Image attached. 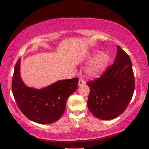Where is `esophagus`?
Segmentation results:
<instances>
[{
	"label": "esophagus",
	"mask_w": 149,
	"mask_h": 149,
	"mask_svg": "<svg viewBox=\"0 0 149 149\" xmlns=\"http://www.w3.org/2000/svg\"><path fill=\"white\" fill-rule=\"evenodd\" d=\"M84 84H85V81L84 80L82 79H79V82H78V85H79V86H82V85Z\"/></svg>",
	"instance_id": "esophagus-1"
}]
</instances>
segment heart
Instances as JSON below:
<instances>
[{
  "label": "heart",
  "mask_w": 149,
  "mask_h": 149,
  "mask_svg": "<svg viewBox=\"0 0 149 149\" xmlns=\"http://www.w3.org/2000/svg\"><path fill=\"white\" fill-rule=\"evenodd\" d=\"M98 52H95L93 54V60L86 69V74L91 77H96L99 76L105 70L109 62V56L108 54L105 52H100L96 54ZM92 58H90L91 61Z\"/></svg>",
  "instance_id": "b5f03b06"
}]
</instances>
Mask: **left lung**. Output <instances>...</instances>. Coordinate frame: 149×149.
I'll use <instances>...</instances> for the list:
<instances>
[{
	"instance_id": "8db88e82",
	"label": "left lung",
	"mask_w": 149,
	"mask_h": 149,
	"mask_svg": "<svg viewBox=\"0 0 149 149\" xmlns=\"http://www.w3.org/2000/svg\"><path fill=\"white\" fill-rule=\"evenodd\" d=\"M88 109L97 118L109 120L127 108L134 91V76L129 55L117 46L116 59L100 77L87 83Z\"/></svg>"
}]
</instances>
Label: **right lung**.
<instances>
[{"label": "right lung", "instance_id": "1", "mask_svg": "<svg viewBox=\"0 0 149 149\" xmlns=\"http://www.w3.org/2000/svg\"><path fill=\"white\" fill-rule=\"evenodd\" d=\"M19 59L15 66L12 91L22 113L31 121L49 124L58 120L64 113L68 98L76 91L78 78L60 80L42 89L26 86L20 76Z\"/></svg>", "mask_w": 149, "mask_h": 149}]
</instances>
